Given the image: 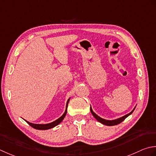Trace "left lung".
Returning a JSON list of instances; mask_svg holds the SVG:
<instances>
[{"label": "left lung", "mask_w": 156, "mask_h": 156, "mask_svg": "<svg viewBox=\"0 0 156 156\" xmlns=\"http://www.w3.org/2000/svg\"><path fill=\"white\" fill-rule=\"evenodd\" d=\"M135 108V107L134 108V109H133L131 112L126 114L124 116L120 117V118L119 119H114V120H106V119H104L102 118H101L99 116H98L97 114L95 113L93 110L91 108V106L90 107V110H91V112L92 114V115L94 116V118L96 119L98 121H99L100 123L103 124L104 125H107V126H114V125H118V124H120V122H122L124 120H125L126 117H128L129 115H131V114L133 113V111H134Z\"/></svg>", "instance_id": "8db88e82"}]
</instances>
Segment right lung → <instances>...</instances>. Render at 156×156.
Here are the masks:
<instances>
[{"instance_id":"right-lung-1","label":"right lung","mask_w":156,"mask_h":156,"mask_svg":"<svg viewBox=\"0 0 156 156\" xmlns=\"http://www.w3.org/2000/svg\"><path fill=\"white\" fill-rule=\"evenodd\" d=\"M70 98H69L67 101H66V109H65V111L64 114H62V115L60 117V118H58L57 120H55V121H53L52 122L50 123H48V124H34V123H31V122H30L27 121V120H25V122H27L29 125L33 127V128L36 129H38V130H48V129H52L53 128V127H55L56 126H57L58 125H59V124L62 121V120L64 119V118L66 116V112H67V107H68V103L69 101L70 100Z\"/></svg>"}]
</instances>
